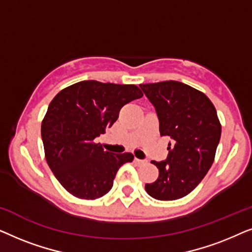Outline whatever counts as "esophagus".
Masks as SVG:
<instances>
[{"label": "esophagus", "instance_id": "obj_1", "mask_svg": "<svg viewBox=\"0 0 252 252\" xmlns=\"http://www.w3.org/2000/svg\"><path fill=\"white\" fill-rule=\"evenodd\" d=\"M134 160H135V163H136V164H139V165H142V164H146V163H147L146 160H143V159H139V158H135V159H134Z\"/></svg>", "mask_w": 252, "mask_h": 252}]
</instances>
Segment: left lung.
<instances>
[{
  "label": "left lung",
  "mask_w": 252,
  "mask_h": 252,
  "mask_svg": "<svg viewBox=\"0 0 252 252\" xmlns=\"http://www.w3.org/2000/svg\"><path fill=\"white\" fill-rule=\"evenodd\" d=\"M156 110L161 136H170L158 179L146 185L151 197L174 201L194 190L215 159L221 135L215 105L202 92L179 81L140 85Z\"/></svg>",
  "instance_id": "left-lung-1"
}]
</instances>
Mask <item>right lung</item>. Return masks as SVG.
Returning <instances> with one entry per match:
<instances>
[{
	"mask_svg": "<svg viewBox=\"0 0 252 252\" xmlns=\"http://www.w3.org/2000/svg\"><path fill=\"white\" fill-rule=\"evenodd\" d=\"M143 94L135 85L80 81L64 88L48 106L41 125L47 163L55 177L75 197L96 199L113 186L130 153L104 151L95 139L105 133L124 105Z\"/></svg>",
	"mask_w": 252,
	"mask_h": 252,
	"instance_id": "1",
	"label": "right lung"
}]
</instances>
